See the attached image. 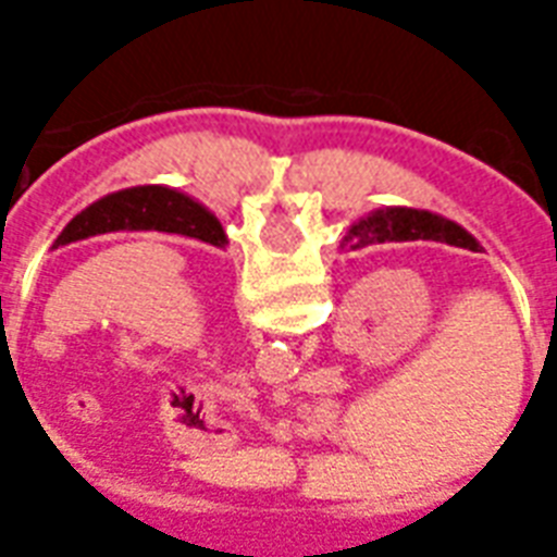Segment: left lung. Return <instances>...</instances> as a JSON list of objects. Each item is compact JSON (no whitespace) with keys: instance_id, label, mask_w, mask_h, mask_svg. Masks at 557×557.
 <instances>
[{"instance_id":"left-lung-1","label":"left lung","mask_w":557,"mask_h":557,"mask_svg":"<svg viewBox=\"0 0 557 557\" xmlns=\"http://www.w3.org/2000/svg\"><path fill=\"white\" fill-rule=\"evenodd\" d=\"M115 231H161V234H178L201 239V243L225 248L227 236L219 225V219L205 205L164 185L126 187V190L109 193L63 227V234L54 239V248H63L77 239H89L98 234H115Z\"/></svg>"}]
</instances>
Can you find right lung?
Here are the masks:
<instances>
[{"label":"right lung","instance_id":"obj_1","mask_svg":"<svg viewBox=\"0 0 557 557\" xmlns=\"http://www.w3.org/2000/svg\"><path fill=\"white\" fill-rule=\"evenodd\" d=\"M413 239H433L448 243L468 251H483V245L468 234L466 227L450 219L416 208H379L361 216L341 239V251H358L379 243H413Z\"/></svg>","mask_w":557,"mask_h":557}]
</instances>
